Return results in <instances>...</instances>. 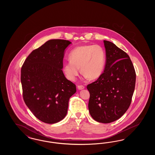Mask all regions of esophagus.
Wrapping results in <instances>:
<instances>
[{
    "label": "esophagus",
    "mask_w": 155,
    "mask_h": 155,
    "mask_svg": "<svg viewBox=\"0 0 155 155\" xmlns=\"http://www.w3.org/2000/svg\"><path fill=\"white\" fill-rule=\"evenodd\" d=\"M77 88L79 90H82V89L85 88V87L83 85H78Z\"/></svg>",
    "instance_id": "obj_1"
}]
</instances>
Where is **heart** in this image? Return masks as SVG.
Wrapping results in <instances>:
<instances>
[{"instance_id":"heart-1","label":"heart","mask_w":155,"mask_h":155,"mask_svg":"<svg viewBox=\"0 0 155 155\" xmlns=\"http://www.w3.org/2000/svg\"><path fill=\"white\" fill-rule=\"evenodd\" d=\"M69 62L63 67L67 78L71 81L75 80L80 68L82 74L89 80L98 78L102 73L105 65V53L98 45L78 46L69 54Z\"/></svg>"}]
</instances>
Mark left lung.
<instances>
[{
  "label": "left lung",
  "mask_w": 155,
  "mask_h": 155,
  "mask_svg": "<svg viewBox=\"0 0 155 155\" xmlns=\"http://www.w3.org/2000/svg\"><path fill=\"white\" fill-rule=\"evenodd\" d=\"M106 51L104 72L87 85L90 94L88 109L91 117L102 123L120 118L128 110L135 89L136 74L124 51L110 41H103Z\"/></svg>",
  "instance_id": "obj_1"
}]
</instances>
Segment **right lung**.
I'll return each instance as SVG.
<instances>
[{
  "label": "right lung",
  "mask_w": 155,
  "mask_h": 155,
  "mask_svg": "<svg viewBox=\"0 0 155 155\" xmlns=\"http://www.w3.org/2000/svg\"><path fill=\"white\" fill-rule=\"evenodd\" d=\"M71 42L51 39L35 49L21 70L23 99L38 119L54 124L66 116L68 101L76 86L62 71L65 49Z\"/></svg>",
  "instance_id": "right-lung-1"
}]
</instances>
